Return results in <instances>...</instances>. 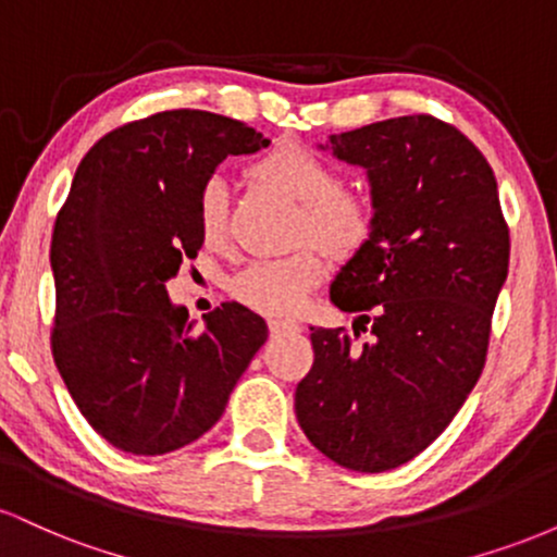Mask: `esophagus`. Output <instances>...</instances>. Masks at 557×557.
Listing matches in <instances>:
<instances>
[{
  "mask_svg": "<svg viewBox=\"0 0 557 557\" xmlns=\"http://www.w3.org/2000/svg\"><path fill=\"white\" fill-rule=\"evenodd\" d=\"M300 324L290 322V319H272L270 332L272 335H290V332H298Z\"/></svg>",
  "mask_w": 557,
  "mask_h": 557,
  "instance_id": "obj_1",
  "label": "esophagus"
}]
</instances>
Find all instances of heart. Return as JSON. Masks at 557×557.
Returning <instances> with one entry per match:
<instances>
[{
  "label": "heart",
  "instance_id": "b5f03b06",
  "mask_svg": "<svg viewBox=\"0 0 557 557\" xmlns=\"http://www.w3.org/2000/svg\"><path fill=\"white\" fill-rule=\"evenodd\" d=\"M253 181L270 185L300 203V238H317L335 257L348 259L369 246L376 230V209L361 190L345 188L341 175L298 144L267 151L248 168ZM198 233L207 246L227 238V190L209 181L198 194ZM327 264L317 243L283 259H267L246 267L233 280V296L248 309L267 317H290L306 304L309 293L324 280Z\"/></svg>",
  "mask_w": 557,
  "mask_h": 557
}]
</instances>
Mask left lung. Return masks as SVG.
Returning a JSON list of instances; mask_svg holds the SVG:
<instances>
[{"instance_id": "8db88e82", "label": "left lung", "mask_w": 557, "mask_h": 557, "mask_svg": "<svg viewBox=\"0 0 557 557\" xmlns=\"http://www.w3.org/2000/svg\"><path fill=\"white\" fill-rule=\"evenodd\" d=\"M330 149L367 170L376 209L330 298L356 314V337H374L311 327L296 417L330 461L380 474L430 447L474 389L510 238L490 162L432 114L335 133Z\"/></svg>"}]
</instances>
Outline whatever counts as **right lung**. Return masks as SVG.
Returning <instances> with one entry per match:
<instances>
[{"mask_svg":"<svg viewBox=\"0 0 557 557\" xmlns=\"http://www.w3.org/2000/svg\"><path fill=\"white\" fill-rule=\"evenodd\" d=\"M267 146L238 120L168 110L114 127L75 170L52 233V356L117 450L164 456L212 430L267 341L238 304L196 332L164 287L203 246L196 207L216 164Z\"/></svg>","mask_w":557,"mask_h":557,"instance_id":"obj_1","label":"right lung"}]
</instances>
